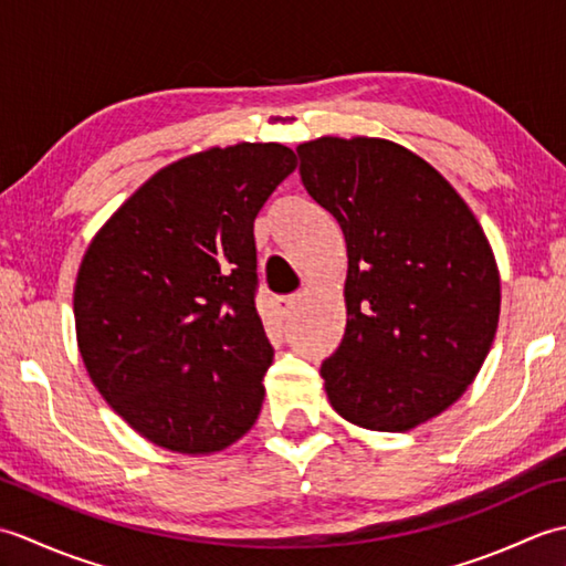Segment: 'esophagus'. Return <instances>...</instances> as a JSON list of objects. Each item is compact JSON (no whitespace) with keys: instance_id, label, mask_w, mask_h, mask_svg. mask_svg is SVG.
<instances>
[{"instance_id":"1","label":"esophagus","mask_w":566,"mask_h":566,"mask_svg":"<svg viewBox=\"0 0 566 566\" xmlns=\"http://www.w3.org/2000/svg\"><path fill=\"white\" fill-rule=\"evenodd\" d=\"M296 304H298V296H280V298H274V308H276V314H280L282 321H290L292 318Z\"/></svg>"}]
</instances>
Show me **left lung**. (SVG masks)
<instances>
[{
  "label": "left lung",
  "mask_w": 566,
  "mask_h": 566,
  "mask_svg": "<svg viewBox=\"0 0 566 566\" xmlns=\"http://www.w3.org/2000/svg\"><path fill=\"white\" fill-rule=\"evenodd\" d=\"M296 153L347 245V326L321 365L328 401L359 428L411 430L460 399L491 350L494 250L448 179L399 143L323 136Z\"/></svg>",
  "instance_id": "obj_1"
}]
</instances>
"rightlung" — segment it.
<instances>
[{
    "instance_id": "add662e5",
    "label": "right lung",
    "mask_w": 566,
    "mask_h": 566,
    "mask_svg": "<svg viewBox=\"0 0 566 566\" xmlns=\"http://www.w3.org/2000/svg\"><path fill=\"white\" fill-rule=\"evenodd\" d=\"M296 167L280 143H238L155 172L84 252L82 363L104 401L158 448L213 454L255 426L274 350L255 308L252 223Z\"/></svg>"
}]
</instances>
